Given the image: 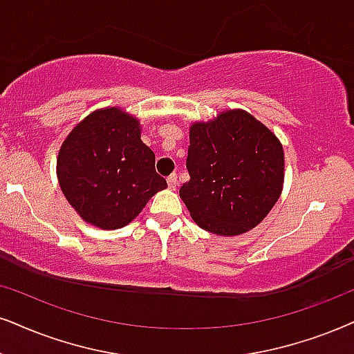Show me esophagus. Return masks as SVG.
Segmentation results:
<instances>
[{
	"instance_id": "34e87169",
	"label": "esophagus",
	"mask_w": 354,
	"mask_h": 354,
	"mask_svg": "<svg viewBox=\"0 0 354 354\" xmlns=\"http://www.w3.org/2000/svg\"><path fill=\"white\" fill-rule=\"evenodd\" d=\"M167 183H168L169 189H176V186H178V176H176V174H174V173L169 174Z\"/></svg>"
}]
</instances>
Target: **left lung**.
Here are the masks:
<instances>
[{
  "instance_id": "1",
  "label": "left lung",
  "mask_w": 354,
  "mask_h": 354,
  "mask_svg": "<svg viewBox=\"0 0 354 354\" xmlns=\"http://www.w3.org/2000/svg\"><path fill=\"white\" fill-rule=\"evenodd\" d=\"M186 167L189 181L183 183L180 198L192 221L214 235L254 229L283 192V144L243 109L192 122Z\"/></svg>"
}]
</instances>
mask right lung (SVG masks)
Listing matches in <instances>:
<instances>
[{
  "instance_id": "right-lung-1",
  "label": "right lung",
  "mask_w": 354,
  "mask_h": 354,
  "mask_svg": "<svg viewBox=\"0 0 354 354\" xmlns=\"http://www.w3.org/2000/svg\"><path fill=\"white\" fill-rule=\"evenodd\" d=\"M140 136V120L113 106L89 113L65 137L57 156L58 185L86 223L122 229L168 186Z\"/></svg>"
}]
</instances>
